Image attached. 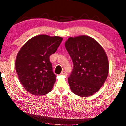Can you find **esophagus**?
Instances as JSON below:
<instances>
[{
  "label": "esophagus",
  "instance_id": "obj_1",
  "mask_svg": "<svg viewBox=\"0 0 126 126\" xmlns=\"http://www.w3.org/2000/svg\"><path fill=\"white\" fill-rule=\"evenodd\" d=\"M61 75H67V73H66V72H65V71H62L61 72Z\"/></svg>",
  "mask_w": 126,
  "mask_h": 126
}]
</instances>
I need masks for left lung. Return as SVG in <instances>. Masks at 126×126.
<instances>
[{
  "mask_svg": "<svg viewBox=\"0 0 126 126\" xmlns=\"http://www.w3.org/2000/svg\"><path fill=\"white\" fill-rule=\"evenodd\" d=\"M65 47L73 63V71L68 78L70 89L81 97L94 95L108 76L109 64L104 50L87 35L69 37Z\"/></svg>",
  "mask_w": 126,
  "mask_h": 126,
  "instance_id": "obj_1",
  "label": "left lung"
}]
</instances>
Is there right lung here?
<instances>
[{
    "label": "right lung",
    "mask_w": 126,
    "mask_h": 126,
    "mask_svg": "<svg viewBox=\"0 0 126 126\" xmlns=\"http://www.w3.org/2000/svg\"><path fill=\"white\" fill-rule=\"evenodd\" d=\"M63 38L58 36H35L21 47L15 60V70L24 88L31 94L41 96L53 89L56 76L50 56L56 51Z\"/></svg>",
    "instance_id": "1"
}]
</instances>
